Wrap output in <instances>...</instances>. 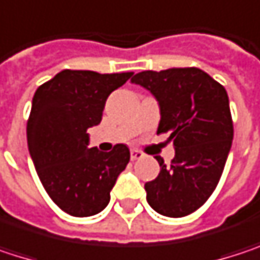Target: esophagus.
<instances>
[{"label": "esophagus", "mask_w": 260, "mask_h": 260, "mask_svg": "<svg viewBox=\"0 0 260 260\" xmlns=\"http://www.w3.org/2000/svg\"><path fill=\"white\" fill-rule=\"evenodd\" d=\"M144 156V153L138 149H131V159L135 161V159H141Z\"/></svg>", "instance_id": "34e87169"}]
</instances>
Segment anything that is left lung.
Returning a JSON list of instances; mask_svg holds the SVG:
<instances>
[{"mask_svg": "<svg viewBox=\"0 0 260 260\" xmlns=\"http://www.w3.org/2000/svg\"><path fill=\"white\" fill-rule=\"evenodd\" d=\"M159 104L158 134H169L175 158L146 182L147 203L161 215L179 218L197 211L214 192L234 140L226 88L197 68L144 71L131 79Z\"/></svg>", "mask_w": 260, "mask_h": 260, "instance_id": "left-lung-1", "label": "left lung"}]
</instances>
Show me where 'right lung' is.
<instances>
[{"mask_svg": "<svg viewBox=\"0 0 260 260\" xmlns=\"http://www.w3.org/2000/svg\"><path fill=\"white\" fill-rule=\"evenodd\" d=\"M132 77L93 71H61L32 98L26 123L31 159L52 202L74 217H90L110 202L117 176L129 162V149H88L87 129L102 120L107 98Z\"/></svg>", "mask_w": 260, "mask_h": 260, "instance_id": "1", "label": "right lung"}]
</instances>
